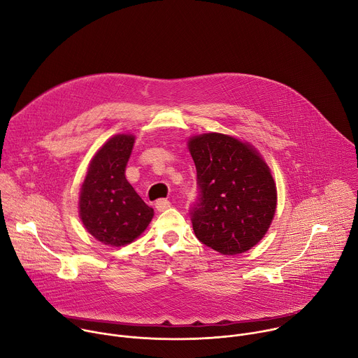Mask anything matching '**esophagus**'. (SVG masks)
I'll return each instance as SVG.
<instances>
[{"mask_svg":"<svg viewBox=\"0 0 358 358\" xmlns=\"http://www.w3.org/2000/svg\"><path fill=\"white\" fill-rule=\"evenodd\" d=\"M169 207H171V201L166 200V199H159V200H157V203H155V208H157L158 211H165V210L169 208Z\"/></svg>","mask_w":358,"mask_h":358,"instance_id":"1","label":"esophagus"}]
</instances>
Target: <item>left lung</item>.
<instances>
[{
  "label": "left lung",
  "instance_id": "obj_1",
  "mask_svg": "<svg viewBox=\"0 0 358 358\" xmlns=\"http://www.w3.org/2000/svg\"><path fill=\"white\" fill-rule=\"evenodd\" d=\"M197 172L190 219L197 240L224 255L252 248L268 231L276 187L266 164L250 145L217 132L189 141Z\"/></svg>",
  "mask_w": 358,
  "mask_h": 358
}]
</instances>
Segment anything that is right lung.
I'll return each instance as SVG.
<instances>
[{
	"instance_id": "obj_1",
	"label": "right lung",
	"mask_w": 358,
	"mask_h": 358,
	"mask_svg": "<svg viewBox=\"0 0 358 358\" xmlns=\"http://www.w3.org/2000/svg\"><path fill=\"white\" fill-rule=\"evenodd\" d=\"M134 139L124 134L108 139L92 159L82 185L80 219L94 238L110 247L132 243L154 216V208L125 179Z\"/></svg>"
}]
</instances>
